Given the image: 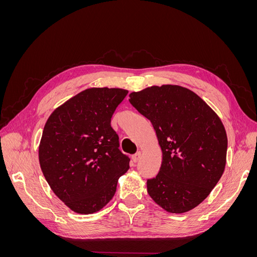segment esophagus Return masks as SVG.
Returning a JSON list of instances; mask_svg holds the SVG:
<instances>
[{
	"instance_id": "34e87169",
	"label": "esophagus",
	"mask_w": 257,
	"mask_h": 257,
	"mask_svg": "<svg viewBox=\"0 0 257 257\" xmlns=\"http://www.w3.org/2000/svg\"><path fill=\"white\" fill-rule=\"evenodd\" d=\"M141 158H142V152L139 151V152L135 153V154L133 155V157H132V160H133L134 163H137L139 160H141Z\"/></svg>"
}]
</instances>
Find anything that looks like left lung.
<instances>
[{"instance_id": "left-lung-1", "label": "left lung", "mask_w": 257, "mask_h": 257, "mask_svg": "<svg viewBox=\"0 0 257 257\" xmlns=\"http://www.w3.org/2000/svg\"><path fill=\"white\" fill-rule=\"evenodd\" d=\"M130 103L149 119L162 150L150 197L167 212L184 213L212 191L226 164L227 135L221 119L196 93L176 84L132 92Z\"/></svg>"}]
</instances>
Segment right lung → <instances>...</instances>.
<instances>
[{"label": "right lung", "instance_id": "obj_1", "mask_svg": "<svg viewBox=\"0 0 257 257\" xmlns=\"http://www.w3.org/2000/svg\"><path fill=\"white\" fill-rule=\"evenodd\" d=\"M128 91L90 88L53 110L38 147L42 172L53 193L76 213L99 211L113 197L130 159L110 125Z\"/></svg>", "mask_w": 257, "mask_h": 257}]
</instances>
